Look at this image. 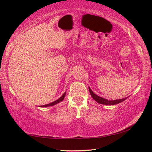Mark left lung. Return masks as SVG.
<instances>
[{"label": "left lung", "instance_id": "8db88e82", "mask_svg": "<svg viewBox=\"0 0 152 152\" xmlns=\"http://www.w3.org/2000/svg\"><path fill=\"white\" fill-rule=\"evenodd\" d=\"M88 89H89V92H90V93H91V96L92 97V99H93L95 101L97 102L98 103H99V104H105V105L117 104L120 103V102H121L123 101H124L125 100L127 99V98L129 97L128 96V97L124 98V99H117V100H113V101H109V100L105 99H104V98L98 96L97 94H94L93 91H92L90 87H88Z\"/></svg>", "mask_w": 152, "mask_h": 152}]
</instances>
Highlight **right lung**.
Listing matches in <instances>:
<instances>
[{"instance_id": "1", "label": "right lung", "mask_w": 152, "mask_h": 152, "mask_svg": "<svg viewBox=\"0 0 152 152\" xmlns=\"http://www.w3.org/2000/svg\"><path fill=\"white\" fill-rule=\"evenodd\" d=\"M66 92H64V93L63 94L62 96H61L60 98H59V99L58 100H56V101H53L52 102H51V103H49V104H45V105H42V107H51V106H53V105H55L56 104L59 103V102H60L63 101V100L64 99V97H65L66 96Z\"/></svg>"}]
</instances>
